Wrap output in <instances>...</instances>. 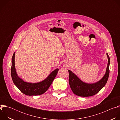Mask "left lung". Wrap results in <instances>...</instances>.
Listing matches in <instances>:
<instances>
[{
  "label": "left lung",
  "instance_id": "obj_1",
  "mask_svg": "<svg viewBox=\"0 0 120 120\" xmlns=\"http://www.w3.org/2000/svg\"><path fill=\"white\" fill-rule=\"evenodd\" d=\"M108 58L107 66L104 76L99 81L94 83H87L82 81L75 73L70 70L69 72V82L73 92L76 95L82 97H88L96 94L106 84L109 75L110 59L106 53Z\"/></svg>",
  "mask_w": 120,
  "mask_h": 120
}]
</instances>
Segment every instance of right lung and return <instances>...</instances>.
<instances>
[{"mask_svg": "<svg viewBox=\"0 0 120 120\" xmlns=\"http://www.w3.org/2000/svg\"><path fill=\"white\" fill-rule=\"evenodd\" d=\"M15 52L12 58L11 74L13 82L15 86L24 94L29 95H38L45 93L49 88L55 78L59 69L56 68L51 72L44 80L38 82H29L25 81L17 74L15 64Z\"/></svg>", "mask_w": 120, "mask_h": 120, "instance_id": "1", "label": "right lung"}]
</instances>
